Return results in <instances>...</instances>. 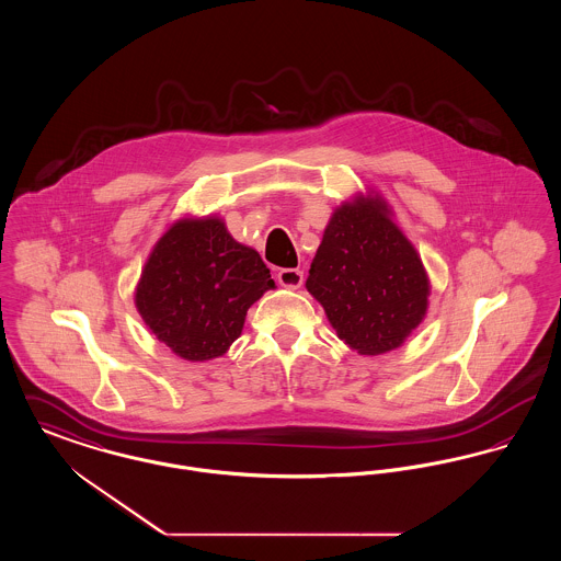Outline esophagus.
Masks as SVG:
<instances>
[{
  "instance_id": "34e87169",
  "label": "esophagus",
  "mask_w": 561,
  "mask_h": 561,
  "mask_svg": "<svg viewBox=\"0 0 561 561\" xmlns=\"http://www.w3.org/2000/svg\"><path fill=\"white\" fill-rule=\"evenodd\" d=\"M302 271L300 268H279V273H277V282H279V286H284V288H290V290H296V288H300L302 286Z\"/></svg>"
}]
</instances>
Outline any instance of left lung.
<instances>
[{
    "label": "left lung",
    "mask_w": 561,
    "mask_h": 561,
    "mask_svg": "<svg viewBox=\"0 0 561 561\" xmlns=\"http://www.w3.org/2000/svg\"><path fill=\"white\" fill-rule=\"evenodd\" d=\"M305 286L362 355L400 347L427 313V271L378 195L334 210Z\"/></svg>",
    "instance_id": "obj_1"
}]
</instances>
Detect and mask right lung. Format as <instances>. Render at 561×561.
<instances>
[{"instance_id": "1", "label": "right lung", "mask_w": 561, "mask_h": 561, "mask_svg": "<svg viewBox=\"0 0 561 561\" xmlns=\"http://www.w3.org/2000/svg\"><path fill=\"white\" fill-rule=\"evenodd\" d=\"M275 288L261 254L216 216L176 220L149 254L134 302L151 332L187 362L220 357L248 309Z\"/></svg>"}]
</instances>
